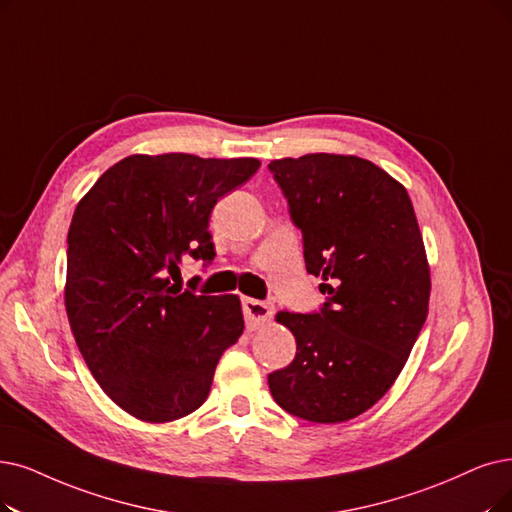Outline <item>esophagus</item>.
<instances>
[{"mask_svg":"<svg viewBox=\"0 0 512 512\" xmlns=\"http://www.w3.org/2000/svg\"><path fill=\"white\" fill-rule=\"evenodd\" d=\"M243 315L250 327H258L273 317V304L254 298H243Z\"/></svg>","mask_w":512,"mask_h":512,"instance_id":"obj_1","label":"esophagus"}]
</instances>
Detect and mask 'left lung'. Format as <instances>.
Wrapping results in <instances>:
<instances>
[{"label": "left lung", "mask_w": 512, "mask_h": 512, "mask_svg": "<svg viewBox=\"0 0 512 512\" xmlns=\"http://www.w3.org/2000/svg\"><path fill=\"white\" fill-rule=\"evenodd\" d=\"M269 170L327 294L319 313H277L296 357L269 374L271 395L302 420L346 422L388 393L426 321L431 269L412 199L357 155L285 157Z\"/></svg>", "instance_id": "obj_1"}]
</instances>
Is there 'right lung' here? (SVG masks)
<instances>
[{
  "mask_svg": "<svg viewBox=\"0 0 512 512\" xmlns=\"http://www.w3.org/2000/svg\"><path fill=\"white\" fill-rule=\"evenodd\" d=\"M258 168L254 157L130 155L77 203L67 235L71 332L102 391L142 422L195 412L243 332L239 296L180 292L172 279L187 256H216V201Z\"/></svg>",
  "mask_w": 512,
  "mask_h": 512,
  "instance_id": "1",
  "label": "right lung"
}]
</instances>
